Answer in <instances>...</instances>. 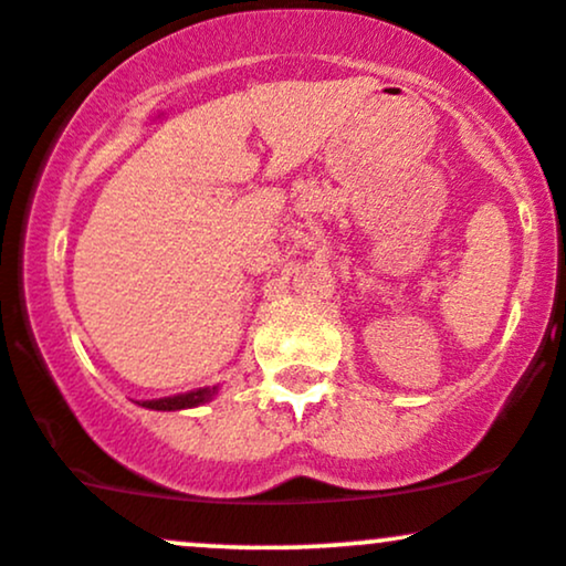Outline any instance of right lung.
Returning a JSON list of instances; mask_svg holds the SVG:
<instances>
[{
    "label": "right lung",
    "instance_id": "add662e5",
    "mask_svg": "<svg viewBox=\"0 0 566 566\" xmlns=\"http://www.w3.org/2000/svg\"><path fill=\"white\" fill-rule=\"evenodd\" d=\"M218 391L220 386H205V388H193V391H186V394L161 396V399H146V401H138V405L146 409H159V412H178V409L207 405V401L216 399Z\"/></svg>",
    "mask_w": 566,
    "mask_h": 566
}]
</instances>
